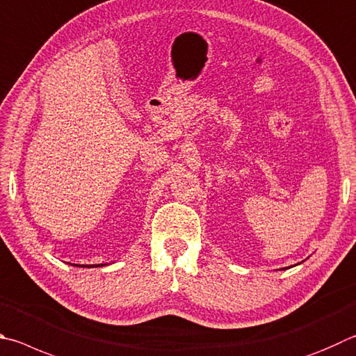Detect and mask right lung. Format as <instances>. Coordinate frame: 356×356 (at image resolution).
Returning <instances> with one entry per match:
<instances>
[{
    "mask_svg": "<svg viewBox=\"0 0 356 356\" xmlns=\"http://www.w3.org/2000/svg\"><path fill=\"white\" fill-rule=\"evenodd\" d=\"M76 266H77V264H76ZM98 266H106V264H96V268H98ZM81 268H95V266H93V264H90V266H88V264H86V266H81Z\"/></svg>",
    "mask_w": 356,
    "mask_h": 356,
    "instance_id": "1",
    "label": "right lung"
}]
</instances>
